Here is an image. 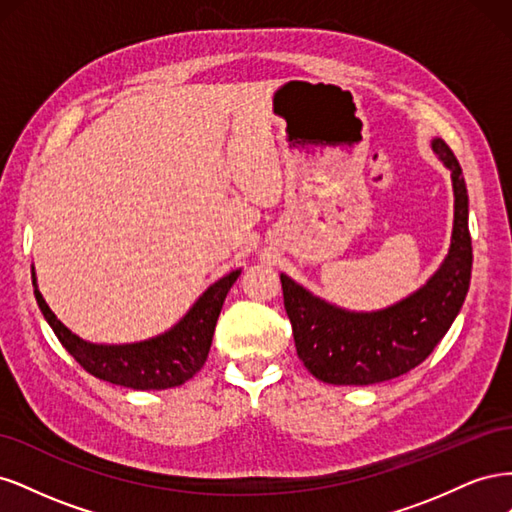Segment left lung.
<instances>
[{
    "mask_svg": "<svg viewBox=\"0 0 512 512\" xmlns=\"http://www.w3.org/2000/svg\"><path fill=\"white\" fill-rule=\"evenodd\" d=\"M431 149L451 170L455 218L448 254L421 288L389 307L352 312L280 273L297 354L322 382L367 386L408 374L438 346L466 301L472 275L466 181L442 138H433Z\"/></svg>",
    "mask_w": 512,
    "mask_h": 512,
    "instance_id": "left-lung-1",
    "label": "left lung"
}]
</instances>
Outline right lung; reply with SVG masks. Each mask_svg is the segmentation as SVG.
<instances>
[{
	"instance_id": "obj_1",
	"label": "right lung",
	"mask_w": 512,
	"mask_h": 512,
	"mask_svg": "<svg viewBox=\"0 0 512 512\" xmlns=\"http://www.w3.org/2000/svg\"><path fill=\"white\" fill-rule=\"evenodd\" d=\"M241 269L213 282L185 316L168 331L132 344H94L72 333L51 307L46 305L38 290L36 271L32 267L34 294L42 316L51 324L53 333L91 376L104 382L126 386L134 391H162L188 382L205 365L211 339L218 324L226 294L237 282Z\"/></svg>"
}]
</instances>
